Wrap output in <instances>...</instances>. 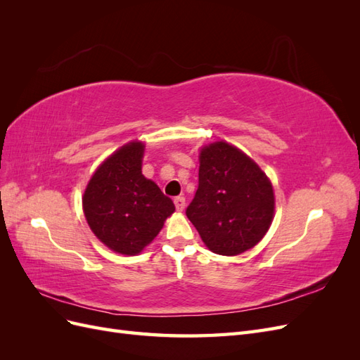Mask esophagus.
I'll list each match as a JSON object with an SVG mask.
<instances>
[{"instance_id":"34e87169","label":"esophagus","mask_w":360,"mask_h":360,"mask_svg":"<svg viewBox=\"0 0 360 360\" xmlns=\"http://www.w3.org/2000/svg\"><path fill=\"white\" fill-rule=\"evenodd\" d=\"M174 204H176V209L179 212H183L184 205H186V200H184V197H177V198H174Z\"/></svg>"}]
</instances>
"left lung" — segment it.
<instances>
[{
  "instance_id": "8db88e82",
  "label": "left lung",
  "mask_w": 360,
  "mask_h": 360,
  "mask_svg": "<svg viewBox=\"0 0 360 360\" xmlns=\"http://www.w3.org/2000/svg\"><path fill=\"white\" fill-rule=\"evenodd\" d=\"M274 213V188L252 159L225 141L201 148L198 189L186 216L212 252L233 257L254 248Z\"/></svg>"
}]
</instances>
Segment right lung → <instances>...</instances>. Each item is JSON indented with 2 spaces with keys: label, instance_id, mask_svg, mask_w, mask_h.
<instances>
[{
  "label": "right lung",
  "instance_id": "right-lung-1",
  "mask_svg": "<svg viewBox=\"0 0 360 360\" xmlns=\"http://www.w3.org/2000/svg\"><path fill=\"white\" fill-rule=\"evenodd\" d=\"M144 144L132 141L96 169L82 197L85 219L114 252L136 255L176 210L155 181L143 176Z\"/></svg>",
  "mask_w": 360,
  "mask_h": 360
}]
</instances>
